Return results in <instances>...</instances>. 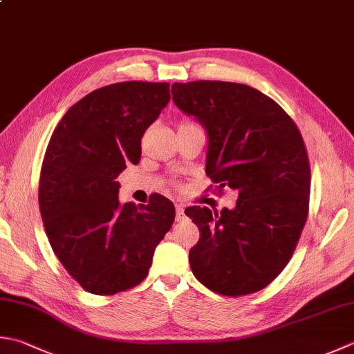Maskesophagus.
Returning a JSON list of instances; mask_svg holds the SVG:
<instances>
[{"instance_id":"esophagus-1","label":"esophagus","mask_w":354,"mask_h":354,"mask_svg":"<svg viewBox=\"0 0 354 354\" xmlns=\"http://www.w3.org/2000/svg\"><path fill=\"white\" fill-rule=\"evenodd\" d=\"M184 219V205L176 204V221Z\"/></svg>"}]
</instances>
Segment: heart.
Here are the masks:
<instances>
[{
    "label": "heart",
    "instance_id": "1",
    "mask_svg": "<svg viewBox=\"0 0 354 354\" xmlns=\"http://www.w3.org/2000/svg\"><path fill=\"white\" fill-rule=\"evenodd\" d=\"M190 122H181V126H189Z\"/></svg>",
    "mask_w": 354,
    "mask_h": 354
}]
</instances>
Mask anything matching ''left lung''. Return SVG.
Returning a JSON list of instances; mask_svg holds the SVG:
<instances>
[{
  "instance_id": "1",
  "label": "left lung",
  "mask_w": 354,
  "mask_h": 354,
  "mask_svg": "<svg viewBox=\"0 0 354 354\" xmlns=\"http://www.w3.org/2000/svg\"><path fill=\"white\" fill-rule=\"evenodd\" d=\"M173 102L209 135L205 173L234 209L189 207L199 228L189 254L195 278L212 292L242 296L267 287L292 259L308 216L310 164L295 121L250 86L175 82Z\"/></svg>"
}]
</instances>
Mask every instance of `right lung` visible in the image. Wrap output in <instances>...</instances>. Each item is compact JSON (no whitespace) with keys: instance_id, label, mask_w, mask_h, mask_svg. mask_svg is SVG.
<instances>
[{"instance_id":"1","label":"right lung","mask_w":354,"mask_h":354,"mask_svg":"<svg viewBox=\"0 0 354 354\" xmlns=\"http://www.w3.org/2000/svg\"><path fill=\"white\" fill-rule=\"evenodd\" d=\"M169 82L96 88L67 110L48 141L39 176L46 234L68 274L88 293L115 295L149 274L175 221L170 199L121 204L116 178L141 159L144 131L170 100Z\"/></svg>"}]
</instances>
